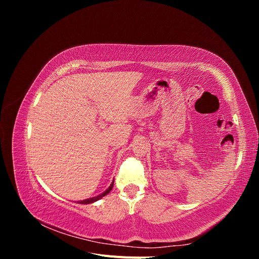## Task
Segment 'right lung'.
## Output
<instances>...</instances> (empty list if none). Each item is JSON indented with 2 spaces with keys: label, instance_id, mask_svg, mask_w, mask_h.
I'll return each mask as SVG.
<instances>
[{
  "label": "right lung",
  "instance_id": "obj_1",
  "mask_svg": "<svg viewBox=\"0 0 259 259\" xmlns=\"http://www.w3.org/2000/svg\"><path fill=\"white\" fill-rule=\"evenodd\" d=\"M112 188H113V182H112V184L110 185V187H109L108 189H107L105 192H103L101 194L97 195V197L90 198V199H86V200H83V201H79V203H80V204H90V203H93V202H95V201H98L99 199H101L103 197H105V195H107L109 192H110V191L112 190Z\"/></svg>",
  "mask_w": 259,
  "mask_h": 259
}]
</instances>
